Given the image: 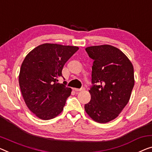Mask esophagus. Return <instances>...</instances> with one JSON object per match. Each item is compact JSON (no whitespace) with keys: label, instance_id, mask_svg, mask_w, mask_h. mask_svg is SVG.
Returning <instances> with one entry per match:
<instances>
[{"label":"esophagus","instance_id":"obj_1","mask_svg":"<svg viewBox=\"0 0 152 152\" xmlns=\"http://www.w3.org/2000/svg\"><path fill=\"white\" fill-rule=\"evenodd\" d=\"M74 90L76 92H79V91H84L85 90V89H84V88H81V89H76V88H74Z\"/></svg>","mask_w":152,"mask_h":152}]
</instances>
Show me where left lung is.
Instances as JSON below:
<instances>
[{
	"mask_svg": "<svg viewBox=\"0 0 152 152\" xmlns=\"http://www.w3.org/2000/svg\"><path fill=\"white\" fill-rule=\"evenodd\" d=\"M85 50L94 60V85L85 112L95 121L107 123L118 117L129 102L134 85V67L123 52L110 45L89 46Z\"/></svg>",
	"mask_w": 152,
	"mask_h": 152,
	"instance_id": "8db88e82",
	"label": "left lung"
}]
</instances>
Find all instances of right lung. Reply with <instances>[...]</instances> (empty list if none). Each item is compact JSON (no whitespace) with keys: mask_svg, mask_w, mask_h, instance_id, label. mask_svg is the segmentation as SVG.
I'll return each mask as SVG.
<instances>
[{"mask_svg":"<svg viewBox=\"0 0 152 152\" xmlns=\"http://www.w3.org/2000/svg\"><path fill=\"white\" fill-rule=\"evenodd\" d=\"M77 46L44 44L24 58L19 85L26 105L38 118L53 119L63 111L72 89L57 83L65 63L78 50Z\"/></svg>","mask_w":152,"mask_h":152,"instance_id":"1","label":"right lung"}]
</instances>
